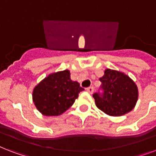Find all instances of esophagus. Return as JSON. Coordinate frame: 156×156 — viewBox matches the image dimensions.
<instances>
[{
	"mask_svg": "<svg viewBox=\"0 0 156 156\" xmlns=\"http://www.w3.org/2000/svg\"><path fill=\"white\" fill-rule=\"evenodd\" d=\"M87 90L90 94H92V93L94 92V87H90L87 88Z\"/></svg>",
	"mask_w": 156,
	"mask_h": 156,
	"instance_id": "obj_1",
	"label": "esophagus"
}]
</instances>
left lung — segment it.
Listing matches in <instances>:
<instances>
[{"mask_svg":"<svg viewBox=\"0 0 156 156\" xmlns=\"http://www.w3.org/2000/svg\"><path fill=\"white\" fill-rule=\"evenodd\" d=\"M100 80L104 95H93L98 108L112 116H123L134 108L138 99V89L132 78L121 71L106 69Z\"/></svg>","mask_w":156,"mask_h":156,"instance_id":"left-lung-1","label":"left lung"}]
</instances>
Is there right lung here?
Segmentation results:
<instances>
[{"label": "right lung", "instance_id": "add662e5", "mask_svg": "<svg viewBox=\"0 0 156 156\" xmlns=\"http://www.w3.org/2000/svg\"><path fill=\"white\" fill-rule=\"evenodd\" d=\"M84 89L70 78L69 69L48 74L35 86L33 103L44 116H59L68 110Z\"/></svg>", "mask_w": 156, "mask_h": 156}]
</instances>
